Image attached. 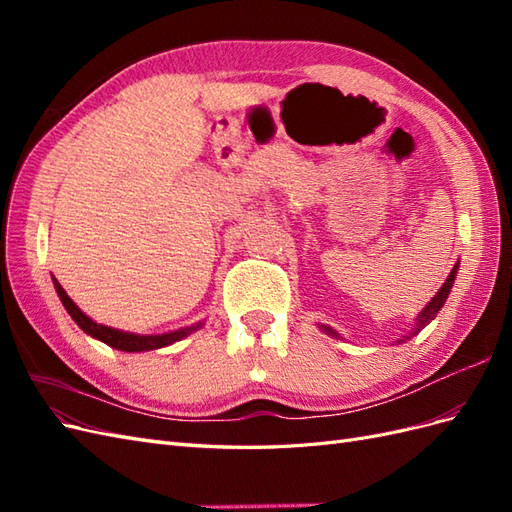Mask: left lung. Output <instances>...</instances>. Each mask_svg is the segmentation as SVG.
<instances>
[{
    "mask_svg": "<svg viewBox=\"0 0 512 512\" xmlns=\"http://www.w3.org/2000/svg\"><path fill=\"white\" fill-rule=\"evenodd\" d=\"M457 267H459V262H457V265L453 267V271H451V275H448L446 277V282L442 284V288H440V292L436 294V297H433L429 303H427V307L423 309V312L421 314H418V318H416V327H414V331L410 333V335H416L418 331H423L425 327H427V324L433 320V318H436V314L440 312V307L444 305V301L448 299V292H451V288H453V282H455V275H457ZM324 333H329V335H337L335 331H331L329 327H320ZM399 342H401V339H399Z\"/></svg>",
    "mask_w": 512,
    "mask_h": 512,
    "instance_id": "left-lung-1",
    "label": "left lung"
}]
</instances>
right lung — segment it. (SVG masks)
Listing matches in <instances>:
<instances>
[{
  "label": "right lung",
  "mask_w": 512,
  "mask_h": 512,
  "mask_svg": "<svg viewBox=\"0 0 512 512\" xmlns=\"http://www.w3.org/2000/svg\"><path fill=\"white\" fill-rule=\"evenodd\" d=\"M55 282V290L59 294L61 303H64V307L68 309V314L72 316V320L79 324V327L91 335L100 339V342H104L106 346H111L115 350H123V352H143V350H156V348H164V346H170L179 342V339H183L185 335H190L192 331H196L200 327V322L196 324V327H190V329H179V331H173V333H164V335H132V333H121L117 329H111V327H102V324L94 322L89 316H85L79 307L74 305V301L68 297L66 290L59 286L57 280Z\"/></svg>",
  "instance_id": "right-lung-1"
}]
</instances>
